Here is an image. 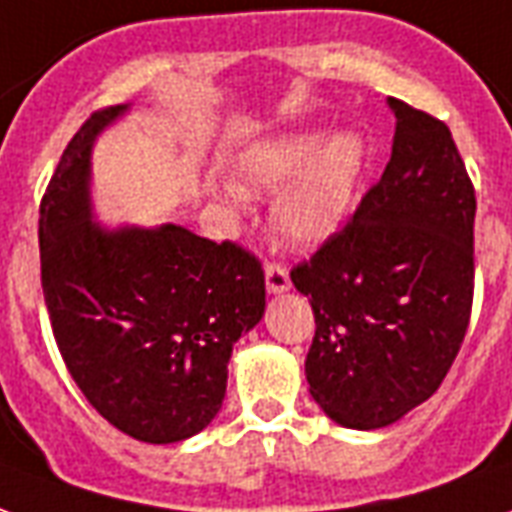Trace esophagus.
Instances as JSON below:
<instances>
[{
	"instance_id": "34e87169",
	"label": "esophagus",
	"mask_w": 512,
	"mask_h": 512,
	"mask_svg": "<svg viewBox=\"0 0 512 512\" xmlns=\"http://www.w3.org/2000/svg\"><path fill=\"white\" fill-rule=\"evenodd\" d=\"M266 287L268 293H285L290 290V276H287V268L279 266V263H266Z\"/></svg>"
}]
</instances>
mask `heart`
Returning a JSON list of instances; mask_svg holds the SVG:
<instances>
[{
    "instance_id": "b5f03b06",
    "label": "heart",
    "mask_w": 512,
    "mask_h": 512,
    "mask_svg": "<svg viewBox=\"0 0 512 512\" xmlns=\"http://www.w3.org/2000/svg\"><path fill=\"white\" fill-rule=\"evenodd\" d=\"M366 168V143L355 132L293 130L255 143L238 160V176L249 189H274L271 225L298 246L323 244L350 219ZM233 206L238 189H227Z\"/></svg>"
}]
</instances>
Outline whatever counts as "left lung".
I'll list each match as a JSON object with an SVG mask.
<instances>
[{"label": "left lung", "mask_w": 512, "mask_h": 512, "mask_svg": "<svg viewBox=\"0 0 512 512\" xmlns=\"http://www.w3.org/2000/svg\"><path fill=\"white\" fill-rule=\"evenodd\" d=\"M391 162L347 225L290 271L314 312L306 382L344 429L391 426L453 366L475 290V187L445 121L388 97Z\"/></svg>", "instance_id": "8db88e82"}]
</instances>
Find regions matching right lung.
I'll return each instance as SVG.
<instances>
[{"label": "right lung", "mask_w": 512, "mask_h": 512, "mask_svg": "<svg viewBox=\"0 0 512 512\" xmlns=\"http://www.w3.org/2000/svg\"><path fill=\"white\" fill-rule=\"evenodd\" d=\"M130 105L92 113L40 203V274L67 372L124 434L168 445L222 407L227 361L266 312L260 260L181 225L92 222V146Z\"/></svg>", "instance_id": "right-lung-1"}]
</instances>
